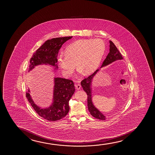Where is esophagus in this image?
<instances>
[{"mask_svg":"<svg viewBox=\"0 0 155 155\" xmlns=\"http://www.w3.org/2000/svg\"><path fill=\"white\" fill-rule=\"evenodd\" d=\"M75 87L77 90H79L81 89V85L79 84H75Z\"/></svg>","mask_w":155,"mask_h":155,"instance_id":"1","label":"esophagus"}]
</instances>
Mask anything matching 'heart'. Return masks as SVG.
I'll list each match as a JSON object with an SVG mask.
<instances>
[{"label": "heart", "mask_w": 155, "mask_h": 155, "mask_svg": "<svg viewBox=\"0 0 155 155\" xmlns=\"http://www.w3.org/2000/svg\"><path fill=\"white\" fill-rule=\"evenodd\" d=\"M105 48V44L101 39L77 41L67 47L65 53L60 54L58 63L66 76L72 73L74 64L85 73L92 72L99 66Z\"/></svg>", "instance_id": "obj_1"}]
</instances>
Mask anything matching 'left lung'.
<instances>
[{"instance_id": "left-lung-1", "label": "left lung", "mask_w": 155, "mask_h": 155, "mask_svg": "<svg viewBox=\"0 0 155 155\" xmlns=\"http://www.w3.org/2000/svg\"><path fill=\"white\" fill-rule=\"evenodd\" d=\"M110 52L108 53V55H107L106 59L104 60L102 66L100 68L107 66L109 64H111L117 60L123 59L121 53L119 52L118 49H117L114 44L111 41H110ZM99 71L100 69L96 70L93 74H91V76L81 81V85L83 87L84 91H85L87 94V105L91 114L96 119H99L101 120H105L106 119V117L103 114H102V113L94 105L92 102V91L91 87L92 80L94 77L95 76L96 74Z\"/></svg>"}]
</instances>
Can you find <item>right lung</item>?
<instances>
[{
  "label": "right lung",
  "mask_w": 155,
  "mask_h": 155,
  "mask_svg": "<svg viewBox=\"0 0 155 155\" xmlns=\"http://www.w3.org/2000/svg\"><path fill=\"white\" fill-rule=\"evenodd\" d=\"M72 36L51 38L45 42L33 54L30 59L28 72L35 67L42 64H49L57 70L58 54L64 43L72 38ZM53 101L49 107L42 108L35 104L30 95V91H26V96L31 106L40 117L48 121H55L64 118L69 110V101L74 94V84L71 80L54 78Z\"/></svg>",
  "instance_id": "right-lung-1"
}]
</instances>
